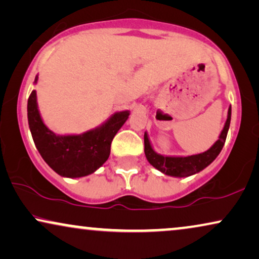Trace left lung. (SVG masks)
I'll list each match as a JSON object with an SVG mask.
<instances>
[{"label":"left lung","mask_w":259,"mask_h":259,"mask_svg":"<svg viewBox=\"0 0 259 259\" xmlns=\"http://www.w3.org/2000/svg\"><path fill=\"white\" fill-rule=\"evenodd\" d=\"M231 122V106L227 111V118L224 127L220 133L218 140L214 144L204 153L188 155V156H171V155H162L154 150L148 133H144V154L149 163L168 177L174 178H187L194 175L215 160L225 144L227 133H229Z\"/></svg>","instance_id":"obj_1"}]
</instances>
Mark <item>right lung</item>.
<instances>
[{
	"instance_id": "obj_1",
	"label": "right lung",
	"mask_w": 259,
	"mask_h": 259,
	"mask_svg": "<svg viewBox=\"0 0 259 259\" xmlns=\"http://www.w3.org/2000/svg\"><path fill=\"white\" fill-rule=\"evenodd\" d=\"M39 77H35L36 84ZM28 125L41 157L60 177L77 179L95 173L110 156L113 137L129 118V110L117 111L101 125L82 134L59 135L48 129L40 115L36 91L27 104Z\"/></svg>"
}]
</instances>
